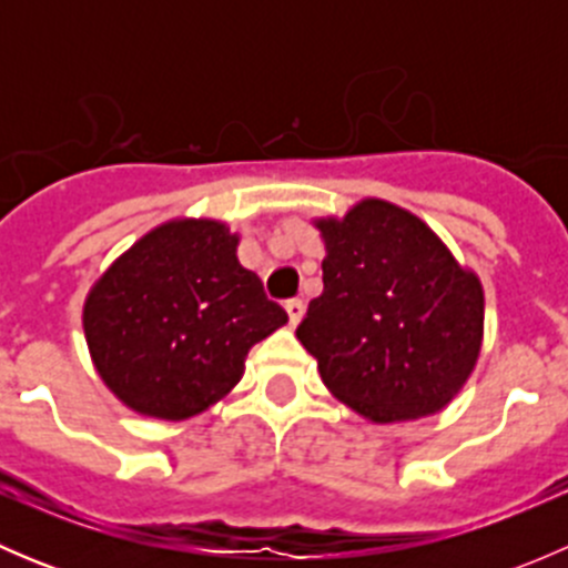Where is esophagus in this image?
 Returning a JSON list of instances; mask_svg holds the SVG:
<instances>
[{"mask_svg": "<svg viewBox=\"0 0 568 568\" xmlns=\"http://www.w3.org/2000/svg\"><path fill=\"white\" fill-rule=\"evenodd\" d=\"M285 313H288L291 326H296L302 321V316H305V302H302V300L285 302Z\"/></svg>", "mask_w": 568, "mask_h": 568, "instance_id": "1", "label": "esophagus"}]
</instances>
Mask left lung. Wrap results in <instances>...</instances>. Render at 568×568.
Here are the masks:
<instances>
[{
	"mask_svg": "<svg viewBox=\"0 0 568 568\" xmlns=\"http://www.w3.org/2000/svg\"><path fill=\"white\" fill-rule=\"evenodd\" d=\"M324 294L296 329L326 390L371 423L437 415L484 346V285L412 211L379 197L313 220Z\"/></svg>",
	"mask_w": 568,
	"mask_h": 568,
	"instance_id": "1",
	"label": "left lung"
}]
</instances>
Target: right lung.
<instances>
[{"mask_svg":"<svg viewBox=\"0 0 568 568\" xmlns=\"http://www.w3.org/2000/svg\"><path fill=\"white\" fill-rule=\"evenodd\" d=\"M236 247L225 222L181 216L148 231L93 283L82 311L90 359L131 412L200 415L239 385L250 348L288 324Z\"/></svg>","mask_w":568,"mask_h":568,"instance_id":"1","label":"right lung"}]
</instances>
